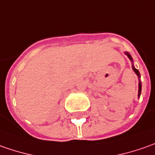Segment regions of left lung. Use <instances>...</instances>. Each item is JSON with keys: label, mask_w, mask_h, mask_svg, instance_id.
Segmentation results:
<instances>
[{"label": "left lung", "mask_w": 155, "mask_h": 155, "mask_svg": "<svg viewBox=\"0 0 155 155\" xmlns=\"http://www.w3.org/2000/svg\"><path fill=\"white\" fill-rule=\"evenodd\" d=\"M126 55L128 56V57H129V58L130 59L131 61H133L132 57H131L129 53H127V52H126ZM132 68H133V70H134V71L136 72V74H137V75H138V76L140 77V73H139V71H138V70H137V69H136V68L134 67V66L132 67ZM141 82H139V90H138V96H139V97H140V95H141Z\"/></svg>", "instance_id": "1"}]
</instances>
